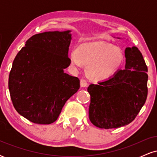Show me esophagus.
I'll list each match as a JSON object with an SVG mask.
<instances>
[{"label": "esophagus", "instance_id": "1", "mask_svg": "<svg viewBox=\"0 0 157 157\" xmlns=\"http://www.w3.org/2000/svg\"><path fill=\"white\" fill-rule=\"evenodd\" d=\"M88 86V82L85 79H80V86L81 87H86Z\"/></svg>", "mask_w": 157, "mask_h": 157}]
</instances>
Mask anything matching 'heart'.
I'll use <instances>...</instances> for the list:
<instances>
[{
    "mask_svg": "<svg viewBox=\"0 0 157 157\" xmlns=\"http://www.w3.org/2000/svg\"><path fill=\"white\" fill-rule=\"evenodd\" d=\"M124 58L121 48L102 41L84 43L70 54L71 63L77 68L88 65V75L94 80L112 77L122 66Z\"/></svg>",
    "mask_w": 157,
    "mask_h": 157,
    "instance_id": "heart-1",
    "label": "heart"
}]
</instances>
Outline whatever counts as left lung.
Listing matches in <instances>:
<instances>
[{"mask_svg": "<svg viewBox=\"0 0 157 157\" xmlns=\"http://www.w3.org/2000/svg\"><path fill=\"white\" fill-rule=\"evenodd\" d=\"M125 69L108 80L91 84L89 120L100 128H117L131 123L147 95V67L136 46L125 50Z\"/></svg>", "mask_w": 157, "mask_h": 157, "instance_id": "1", "label": "left lung"}]
</instances>
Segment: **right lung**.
<instances>
[{
  "label": "right lung",
  "mask_w": 157,
  "mask_h": 157,
  "mask_svg": "<svg viewBox=\"0 0 157 157\" xmlns=\"http://www.w3.org/2000/svg\"><path fill=\"white\" fill-rule=\"evenodd\" d=\"M70 31L37 34L26 42L12 63L9 90L16 111L36 124L55 122L63 107L80 88V80L63 71Z\"/></svg>",
  "instance_id": "1"
}]
</instances>
